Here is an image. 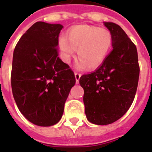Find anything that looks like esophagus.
Wrapping results in <instances>:
<instances>
[{
	"mask_svg": "<svg viewBox=\"0 0 152 152\" xmlns=\"http://www.w3.org/2000/svg\"><path fill=\"white\" fill-rule=\"evenodd\" d=\"M81 74L79 73V72H75V77H76V83H79V80H80V78Z\"/></svg>",
	"mask_w": 152,
	"mask_h": 152,
	"instance_id": "1",
	"label": "esophagus"
}]
</instances>
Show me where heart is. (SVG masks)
<instances>
[{
  "label": "heart",
  "mask_w": 152,
  "mask_h": 152,
  "mask_svg": "<svg viewBox=\"0 0 152 152\" xmlns=\"http://www.w3.org/2000/svg\"><path fill=\"white\" fill-rule=\"evenodd\" d=\"M113 45L111 32L106 28L78 25L69 30L66 39L61 38L59 47L64 61H69L76 52L79 68L95 69L107 57Z\"/></svg>",
  "instance_id": "b5f03b06"
}]
</instances>
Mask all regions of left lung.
I'll return each instance as SVG.
<instances>
[{"instance_id": "left-lung-1", "label": "left lung", "mask_w": 152, "mask_h": 152, "mask_svg": "<svg viewBox=\"0 0 152 152\" xmlns=\"http://www.w3.org/2000/svg\"><path fill=\"white\" fill-rule=\"evenodd\" d=\"M113 36V50L94 72L83 75V103L88 120L105 125L120 119L134 100L140 75L137 47L114 23H104Z\"/></svg>"}]
</instances>
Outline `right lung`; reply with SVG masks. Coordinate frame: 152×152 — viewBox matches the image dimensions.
<instances>
[{
  "label": "right lung",
  "mask_w": 152,
  "mask_h": 152,
  "mask_svg": "<svg viewBox=\"0 0 152 152\" xmlns=\"http://www.w3.org/2000/svg\"><path fill=\"white\" fill-rule=\"evenodd\" d=\"M62 28L61 24L35 23L23 34L13 53V97L23 115L39 126H51L61 120L76 83L72 70L58 57Z\"/></svg>",
  "instance_id": "right-lung-1"
}]
</instances>
